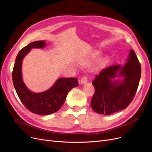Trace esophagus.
<instances>
[{
	"label": "esophagus",
	"instance_id": "esophagus-1",
	"mask_svg": "<svg viewBox=\"0 0 152 152\" xmlns=\"http://www.w3.org/2000/svg\"><path fill=\"white\" fill-rule=\"evenodd\" d=\"M87 80H87V77L86 76H83L82 77H81L80 83H81V84H82V85L85 84V83L87 82Z\"/></svg>",
	"mask_w": 152,
	"mask_h": 152
}]
</instances>
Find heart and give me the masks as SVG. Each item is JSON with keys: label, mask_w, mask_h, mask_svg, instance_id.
<instances>
[{"label": "heart", "mask_w": 152, "mask_h": 152, "mask_svg": "<svg viewBox=\"0 0 152 152\" xmlns=\"http://www.w3.org/2000/svg\"><path fill=\"white\" fill-rule=\"evenodd\" d=\"M96 58V56H94V57H93V58ZM103 61H102L101 62V63L99 64V65H103Z\"/></svg>", "instance_id": "b5f03b06"}]
</instances>
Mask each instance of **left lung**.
Listing matches in <instances>:
<instances>
[{"label": "left lung", "mask_w": 152, "mask_h": 152, "mask_svg": "<svg viewBox=\"0 0 152 152\" xmlns=\"http://www.w3.org/2000/svg\"><path fill=\"white\" fill-rule=\"evenodd\" d=\"M141 75V64L131 49L124 65L107 67L96 76L92 83L95 88L92 109L104 115L125 109L134 98Z\"/></svg>", "instance_id": "1"}]
</instances>
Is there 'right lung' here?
<instances>
[{
    "instance_id": "right-lung-1",
    "label": "right lung",
    "mask_w": 152,
    "mask_h": 152,
    "mask_svg": "<svg viewBox=\"0 0 152 152\" xmlns=\"http://www.w3.org/2000/svg\"><path fill=\"white\" fill-rule=\"evenodd\" d=\"M44 40L35 41L23 48L17 54L12 73L13 82L17 94L24 105L34 114L48 115L60 110L68 92L78 85L76 77H60L53 86L41 92H33L26 87L22 78V65L24 57L31 49L44 48Z\"/></svg>"
}]
</instances>
